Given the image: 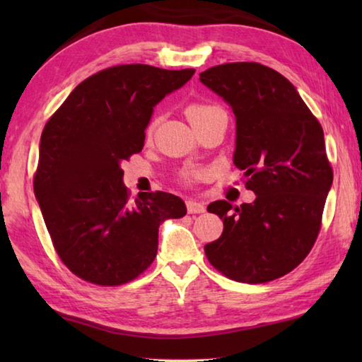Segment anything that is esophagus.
<instances>
[{
    "instance_id": "1",
    "label": "esophagus",
    "mask_w": 362,
    "mask_h": 362,
    "mask_svg": "<svg viewBox=\"0 0 362 362\" xmlns=\"http://www.w3.org/2000/svg\"><path fill=\"white\" fill-rule=\"evenodd\" d=\"M187 211L188 214H203L206 211V207L203 203H196V201L189 199L187 201Z\"/></svg>"
}]
</instances>
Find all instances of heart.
<instances>
[{
    "instance_id": "1",
    "label": "heart",
    "mask_w": 362,
    "mask_h": 362,
    "mask_svg": "<svg viewBox=\"0 0 362 362\" xmlns=\"http://www.w3.org/2000/svg\"><path fill=\"white\" fill-rule=\"evenodd\" d=\"M214 108H217V107L206 105V103H189V105L185 110V113L188 116L189 122H192V124H193V122H196L198 119L203 118V116H206L209 112H212ZM155 126H156V119H151L150 124L146 126V134H148V136H150L153 131H155ZM194 177H196V173H193V170H185V173H182V179L187 180V182L193 180Z\"/></svg>"
}]
</instances>
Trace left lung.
Masks as SVG:
<instances>
[{"instance_id":"obj_1","label":"left lung","mask_w":362,"mask_h":362,"mask_svg":"<svg viewBox=\"0 0 362 362\" xmlns=\"http://www.w3.org/2000/svg\"><path fill=\"white\" fill-rule=\"evenodd\" d=\"M236 116L233 163L247 177L254 203L207 206L223 233L204 246L211 265L238 283L260 284L303 262L321 230L334 173L320 121L289 79L257 62H233L199 73Z\"/></svg>"}]
</instances>
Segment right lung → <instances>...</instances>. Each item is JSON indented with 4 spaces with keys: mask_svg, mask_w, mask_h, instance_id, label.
Returning a JSON list of instances; mask_svg holds the SVG:
<instances>
[{
    "mask_svg": "<svg viewBox=\"0 0 362 362\" xmlns=\"http://www.w3.org/2000/svg\"><path fill=\"white\" fill-rule=\"evenodd\" d=\"M193 75L110 66L79 83L46 122L33 189L54 249L78 278L99 286L136 279L155 260L159 225L187 214L166 192L131 201L121 164L142 151L153 107Z\"/></svg>",
    "mask_w": 362,
    "mask_h": 362,
    "instance_id": "add662e5",
    "label": "right lung"
}]
</instances>
